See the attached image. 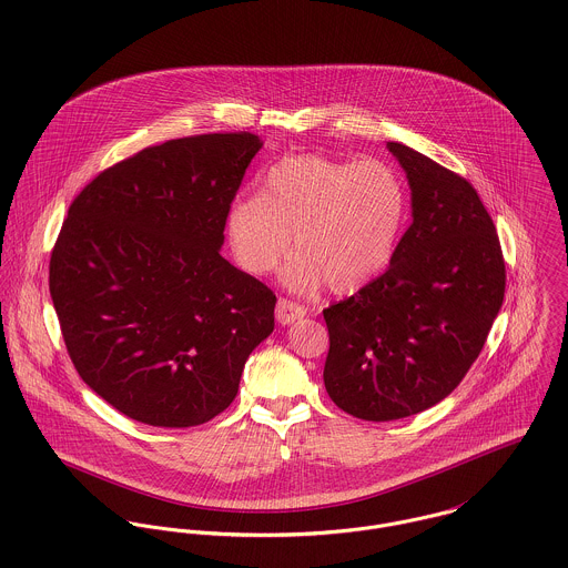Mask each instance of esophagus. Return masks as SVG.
<instances>
[{"label":"esophagus","instance_id":"esophagus-1","mask_svg":"<svg viewBox=\"0 0 568 568\" xmlns=\"http://www.w3.org/2000/svg\"><path fill=\"white\" fill-rule=\"evenodd\" d=\"M305 314H307V310L301 307V305H296L294 301L278 298V303H276V320H278L281 324H292V322L305 317Z\"/></svg>","mask_w":568,"mask_h":568}]
</instances>
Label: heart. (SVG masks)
Returning a JSON list of instances; mask_svg holds the SVG:
<instances>
[{"label":"heart","mask_w":568,"mask_h":568,"mask_svg":"<svg viewBox=\"0 0 568 568\" xmlns=\"http://www.w3.org/2000/svg\"><path fill=\"white\" fill-rule=\"evenodd\" d=\"M409 197L400 174L378 161L292 154L274 163L261 193L231 202L226 235L237 263L272 272L294 236L298 253L283 272L287 287L355 294L378 278L398 251Z\"/></svg>","instance_id":"b5f03b06"}]
</instances>
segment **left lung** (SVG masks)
I'll use <instances>...</instances> for the list:
<instances>
[{
  "label": "left lung",
  "instance_id": "left-lung-1",
  "mask_svg": "<svg viewBox=\"0 0 568 568\" xmlns=\"http://www.w3.org/2000/svg\"><path fill=\"white\" fill-rule=\"evenodd\" d=\"M412 187V226L389 267L326 307L331 400L396 420L446 398L479 357L504 305L505 261L475 187L429 156L387 143Z\"/></svg>",
  "mask_w": 568,
  "mask_h": 568
}]
</instances>
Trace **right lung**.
Here are the masks:
<instances>
[{"instance_id":"right-lung-1","label":"right lung","mask_w":568,"mask_h":568,"mask_svg":"<svg viewBox=\"0 0 568 568\" xmlns=\"http://www.w3.org/2000/svg\"><path fill=\"white\" fill-rule=\"evenodd\" d=\"M258 148L253 132L150 145L67 211L50 258L64 346L82 381L132 420L209 423L274 331V292L220 254Z\"/></svg>"}]
</instances>
